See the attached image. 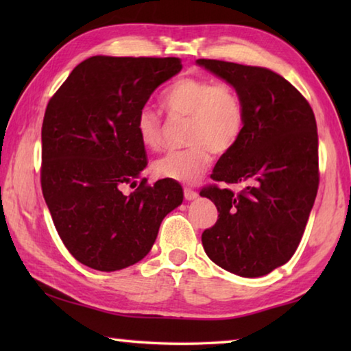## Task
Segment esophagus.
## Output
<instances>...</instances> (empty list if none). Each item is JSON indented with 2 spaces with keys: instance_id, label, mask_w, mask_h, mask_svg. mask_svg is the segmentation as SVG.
Returning a JSON list of instances; mask_svg holds the SVG:
<instances>
[{
  "instance_id": "34e87169",
  "label": "esophagus",
  "mask_w": 351,
  "mask_h": 351,
  "mask_svg": "<svg viewBox=\"0 0 351 351\" xmlns=\"http://www.w3.org/2000/svg\"><path fill=\"white\" fill-rule=\"evenodd\" d=\"M184 198H186L187 201L197 199L198 198V192H195V190L186 187V189H184Z\"/></svg>"
}]
</instances>
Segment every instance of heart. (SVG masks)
<instances>
[{
  "mask_svg": "<svg viewBox=\"0 0 351 351\" xmlns=\"http://www.w3.org/2000/svg\"><path fill=\"white\" fill-rule=\"evenodd\" d=\"M162 108L171 117H189L184 150L170 152L153 165L164 180L193 184L209 170L212 152L228 153L239 144L246 127V106L234 86L206 77H181L161 94ZM142 145L156 152L164 145L162 119L142 108L136 119Z\"/></svg>",
  "mask_w": 351,
  "mask_h": 351,
  "instance_id": "b5f03b06",
  "label": "heart"
}]
</instances>
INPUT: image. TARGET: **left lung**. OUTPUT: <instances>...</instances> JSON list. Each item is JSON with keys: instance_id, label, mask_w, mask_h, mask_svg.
I'll return each instance as SVG.
<instances>
[{"instance_id": "1", "label": "left lung", "mask_w": 351, "mask_h": 351, "mask_svg": "<svg viewBox=\"0 0 351 351\" xmlns=\"http://www.w3.org/2000/svg\"><path fill=\"white\" fill-rule=\"evenodd\" d=\"M197 64L234 86L246 106L245 133L210 175L245 187L237 193L218 186L201 190L218 209L201 241L219 268L266 276L294 255L316 199V119L306 99L274 71L207 58Z\"/></svg>"}]
</instances>
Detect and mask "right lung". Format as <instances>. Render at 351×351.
I'll return each instance as SVG.
<instances>
[{"mask_svg": "<svg viewBox=\"0 0 351 351\" xmlns=\"http://www.w3.org/2000/svg\"><path fill=\"white\" fill-rule=\"evenodd\" d=\"M176 57L94 56L52 96L41 127V189L63 245L82 265L119 271L150 252L164 217L182 203L176 181L147 186L136 119Z\"/></svg>", "mask_w": 351, "mask_h": 351, "instance_id": "add662e5", "label": "right lung"}]
</instances>
